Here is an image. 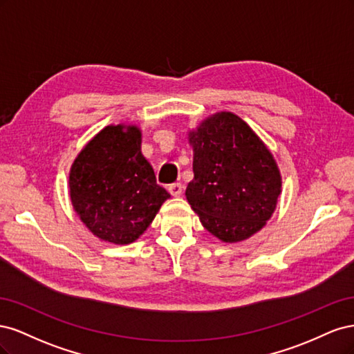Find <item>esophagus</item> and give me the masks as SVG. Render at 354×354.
Returning <instances> with one entry per match:
<instances>
[{
    "label": "esophagus",
    "instance_id": "1",
    "mask_svg": "<svg viewBox=\"0 0 354 354\" xmlns=\"http://www.w3.org/2000/svg\"><path fill=\"white\" fill-rule=\"evenodd\" d=\"M168 192L171 194V196H180L181 194H183V186H181L180 183H174V185H169L168 186Z\"/></svg>",
    "mask_w": 354,
    "mask_h": 354
}]
</instances>
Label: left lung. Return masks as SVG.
I'll return each mask as SVG.
<instances>
[{"mask_svg":"<svg viewBox=\"0 0 354 354\" xmlns=\"http://www.w3.org/2000/svg\"><path fill=\"white\" fill-rule=\"evenodd\" d=\"M194 180L186 199L212 236L234 243L266 226L282 192L269 147L242 118L217 112L187 133Z\"/></svg>","mask_w":354,"mask_h":354,"instance_id":"8db88e82","label":"left lung"}]
</instances>
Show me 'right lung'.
Returning a JSON list of instances; mask_svg holds the SVG:
<instances>
[{"instance_id": "1", "label": "right lung", "mask_w": 354, "mask_h": 354, "mask_svg": "<svg viewBox=\"0 0 354 354\" xmlns=\"http://www.w3.org/2000/svg\"><path fill=\"white\" fill-rule=\"evenodd\" d=\"M69 196L80 220L95 238L128 245L151 226L169 194L142 153V130L108 125L73 159Z\"/></svg>"}]
</instances>
